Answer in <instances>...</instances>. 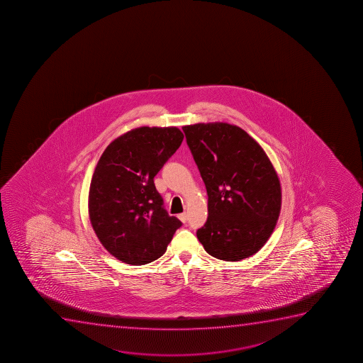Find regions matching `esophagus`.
I'll return each mask as SVG.
<instances>
[{"instance_id":"34e87169","label":"esophagus","mask_w":363,"mask_h":363,"mask_svg":"<svg viewBox=\"0 0 363 363\" xmlns=\"http://www.w3.org/2000/svg\"><path fill=\"white\" fill-rule=\"evenodd\" d=\"M177 218H179V220H181V221L186 222V221H187V213H179V216H177Z\"/></svg>"}]
</instances>
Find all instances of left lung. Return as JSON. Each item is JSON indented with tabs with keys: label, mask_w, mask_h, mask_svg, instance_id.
Returning <instances> with one entry per match:
<instances>
[{
	"label": "left lung",
	"mask_w": 363,
	"mask_h": 363,
	"mask_svg": "<svg viewBox=\"0 0 363 363\" xmlns=\"http://www.w3.org/2000/svg\"><path fill=\"white\" fill-rule=\"evenodd\" d=\"M182 130L208 192L209 216L196 237L218 260L254 255L269 240L281 213V182L272 162L235 125L199 123Z\"/></svg>",
	"instance_id": "8db88e82"
}]
</instances>
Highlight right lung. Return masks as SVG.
I'll return each mask as SVG.
<instances>
[{"label":"right lung","mask_w":363,"mask_h":363,"mask_svg":"<svg viewBox=\"0 0 363 363\" xmlns=\"http://www.w3.org/2000/svg\"><path fill=\"white\" fill-rule=\"evenodd\" d=\"M182 141L175 126H142L116 138L101 155L91 179L89 216L99 242L118 260H157L182 225L164 209L154 184Z\"/></svg>","instance_id":"obj_1"}]
</instances>
